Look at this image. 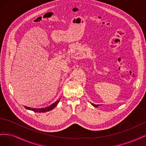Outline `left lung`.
<instances>
[{
    "instance_id": "1",
    "label": "left lung",
    "mask_w": 146,
    "mask_h": 146,
    "mask_svg": "<svg viewBox=\"0 0 146 146\" xmlns=\"http://www.w3.org/2000/svg\"><path fill=\"white\" fill-rule=\"evenodd\" d=\"M91 104L93 106V107H98V106H100V105H99V104H97V105H96V104H93V103H91Z\"/></svg>"
}]
</instances>
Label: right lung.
Returning a JSON list of instances; mask_svg holds the SVG:
<instances>
[{
  "label": "right lung",
  "mask_w": 146,
  "mask_h": 146,
  "mask_svg": "<svg viewBox=\"0 0 146 146\" xmlns=\"http://www.w3.org/2000/svg\"><path fill=\"white\" fill-rule=\"evenodd\" d=\"M60 101V99L59 100H58L57 101H56L55 102H54L53 104H52L51 105L48 106V107H44V108H40V109H36V108H31V107H27V106H24V107L25 109H28V110H30L31 111H33L35 112H37V113H44V112H46V111H50L51 110H53L54 108L58 105V104L59 103Z\"/></svg>",
  "instance_id": "add662e5"
}]
</instances>
